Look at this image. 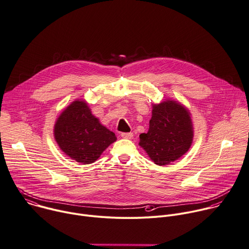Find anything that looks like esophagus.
I'll use <instances>...</instances> for the list:
<instances>
[{
  "instance_id": "34e87169",
  "label": "esophagus",
  "mask_w": 249,
  "mask_h": 249,
  "mask_svg": "<svg viewBox=\"0 0 249 249\" xmlns=\"http://www.w3.org/2000/svg\"><path fill=\"white\" fill-rule=\"evenodd\" d=\"M133 136V133H121V137L124 139H132Z\"/></svg>"
}]
</instances>
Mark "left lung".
Masks as SVG:
<instances>
[{
	"instance_id": "8db88e82",
	"label": "left lung",
	"mask_w": 249,
	"mask_h": 249,
	"mask_svg": "<svg viewBox=\"0 0 249 249\" xmlns=\"http://www.w3.org/2000/svg\"><path fill=\"white\" fill-rule=\"evenodd\" d=\"M193 139L190 111L179 102L166 100L152 105L148 131L140 135L139 144L156 165L164 166L183 156Z\"/></svg>"
}]
</instances>
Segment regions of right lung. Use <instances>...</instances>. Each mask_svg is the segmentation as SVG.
<instances>
[{
  "label": "right lung",
  "mask_w": 249,
  "mask_h": 249,
  "mask_svg": "<svg viewBox=\"0 0 249 249\" xmlns=\"http://www.w3.org/2000/svg\"><path fill=\"white\" fill-rule=\"evenodd\" d=\"M53 135L59 148L82 164L94 163L116 141L115 134L101 124L85 101L76 100L58 116Z\"/></svg>",
  "instance_id": "right-lung-1"
}]
</instances>
